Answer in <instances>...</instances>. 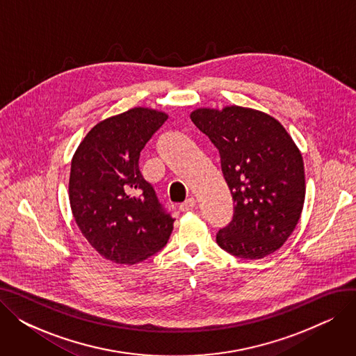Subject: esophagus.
I'll return each mask as SVG.
<instances>
[{"mask_svg":"<svg viewBox=\"0 0 356 356\" xmlns=\"http://www.w3.org/2000/svg\"><path fill=\"white\" fill-rule=\"evenodd\" d=\"M195 207H196V200H195L193 197H189V199H186V200L180 204L179 209H180L181 212H189V211H192Z\"/></svg>","mask_w":356,"mask_h":356,"instance_id":"34e87169","label":"esophagus"}]
</instances>
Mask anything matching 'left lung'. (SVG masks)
<instances>
[{"instance_id": "1", "label": "left lung", "mask_w": 356, "mask_h": 356, "mask_svg": "<svg viewBox=\"0 0 356 356\" xmlns=\"http://www.w3.org/2000/svg\"><path fill=\"white\" fill-rule=\"evenodd\" d=\"M191 120L218 148L235 203L231 223L216 234L218 245L245 259L282 248L306 195L303 157L286 128L266 112L238 105L197 108Z\"/></svg>"}]
</instances>
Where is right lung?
I'll return each instance as SVG.
<instances>
[{
  "label": "right lung",
  "mask_w": 356,
  "mask_h": 356,
  "mask_svg": "<svg viewBox=\"0 0 356 356\" xmlns=\"http://www.w3.org/2000/svg\"><path fill=\"white\" fill-rule=\"evenodd\" d=\"M163 111L137 106L93 127L73 154L72 213L101 257L133 266L165 244L175 219L140 173L141 149L165 122Z\"/></svg>",
  "instance_id": "right-lung-1"
}]
</instances>
